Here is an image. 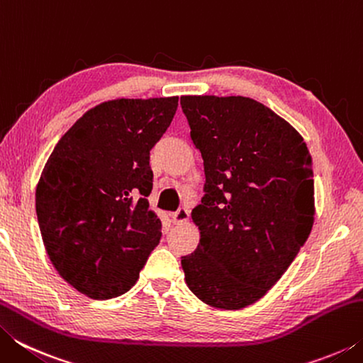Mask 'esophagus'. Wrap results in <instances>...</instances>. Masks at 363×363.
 Wrapping results in <instances>:
<instances>
[{
    "instance_id": "34e87169",
    "label": "esophagus",
    "mask_w": 363,
    "mask_h": 363,
    "mask_svg": "<svg viewBox=\"0 0 363 363\" xmlns=\"http://www.w3.org/2000/svg\"><path fill=\"white\" fill-rule=\"evenodd\" d=\"M171 219H173L174 224H182L189 219V210L187 208H179V210L171 214Z\"/></svg>"
}]
</instances>
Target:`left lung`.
Masks as SVG:
<instances>
[{
  "instance_id": "8db88e82",
  "label": "left lung",
  "mask_w": 363,
  "mask_h": 363,
  "mask_svg": "<svg viewBox=\"0 0 363 363\" xmlns=\"http://www.w3.org/2000/svg\"><path fill=\"white\" fill-rule=\"evenodd\" d=\"M203 158L205 196L192 210L200 243L181 259L205 304H255L290 267L314 224L309 149L290 123L243 96H182Z\"/></svg>"
}]
</instances>
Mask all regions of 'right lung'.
<instances>
[{
  "mask_svg": "<svg viewBox=\"0 0 363 363\" xmlns=\"http://www.w3.org/2000/svg\"><path fill=\"white\" fill-rule=\"evenodd\" d=\"M179 97L112 99L67 131L36 186V216L60 277L91 299L131 290L162 238L149 210L150 150Z\"/></svg>",
  "mask_w": 363,
  "mask_h": 363,
  "instance_id": "1",
  "label": "right lung"
}]
</instances>
